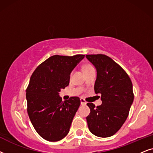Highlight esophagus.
I'll list each match as a JSON object with an SVG mask.
<instances>
[{
    "label": "esophagus",
    "mask_w": 153,
    "mask_h": 153,
    "mask_svg": "<svg viewBox=\"0 0 153 153\" xmlns=\"http://www.w3.org/2000/svg\"><path fill=\"white\" fill-rule=\"evenodd\" d=\"M80 103L82 105H84L87 104V102L83 99H80Z\"/></svg>",
    "instance_id": "34e87169"
}]
</instances>
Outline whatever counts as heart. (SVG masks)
Listing matches in <instances>:
<instances>
[{"instance_id":"obj_1","label":"heart","mask_w":153,"mask_h":153,"mask_svg":"<svg viewBox=\"0 0 153 153\" xmlns=\"http://www.w3.org/2000/svg\"><path fill=\"white\" fill-rule=\"evenodd\" d=\"M91 68H93L92 66H90V65H89V64H86L84 66V68H83V70H84V71H85L89 70V69H91Z\"/></svg>"}]
</instances>
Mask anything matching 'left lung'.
Returning a JSON list of instances; mask_svg holds the SVG:
<instances>
[{
  "instance_id": "1",
  "label": "left lung",
  "mask_w": 153,
  "mask_h": 153,
  "mask_svg": "<svg viewBox=\"0 0 153 153\" xmlns=\"http://www.w3.org/2000/svg\"><path fill=\"white\" fill-rule=\"evenodd\" d=\"M86 58L97 70L94 91L102 101L97 107L87 103L90 108L86 117L88 128L94 135L110 137L127 120L134 101L133 85L127 73L109 56L87 54Z\"/></svg>"
}]
</instances>
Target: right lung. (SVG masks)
Returning a JSON list of instances; mask_svg holds the SVG:
<instances>
[{
  "instance_id": "1",
  "label": "right lung",
  "mask_w": 153,
  "mask_h": 153,
  "mask_svg": "<svg viewBox=\"0 0 153 153\" xmlns=\"http://www.w3.org/2000/svg\"><path fill=\"white\" fill-rule=\"evenodd\" d=\"M85 57L54 55L37 67L26 89L27 112L37 133L49 141H58L70 130L80 105L78 97L62 101L61 89L69 85L70 75Z\"/></svg>"
}]
</instances>
